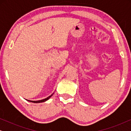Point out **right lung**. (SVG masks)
I'll return each instance as SVG.
<instances>
[{
    "instance_id": "add662e5",
    "label": "right lung",
    "mask_w": 131,
    "mask_h": 131,
    "mask_svg": "<svg viewBox=\"0 0 131 131\" xmlns=\"http://www.w3.org/2000/svg\"><path fill=\"white\" fill-rule=\"evenodd\" d=\"M53 94H52V95H51L50 96H48V97H47L46 98H45V99H43V100H39V101H30V100H27V101H30V102H32V103H43V102H45V101H47L48 100H49L50 98L52 96V95H53Z\"/></svg>"
}]
</instances>
